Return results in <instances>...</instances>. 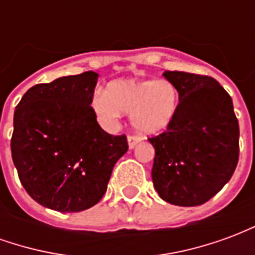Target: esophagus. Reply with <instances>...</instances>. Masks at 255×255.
<instances>
[{"label": "esophagus", "instance_id": "1", "mask_svg": "<svg viewBox=\"0 0 255 255\" xmlns=\"http://www.w3.org/2000/svg\"><path fill=\"white\" fill-rule=\"evenodd\" d=\"M140 140H142V138L138 136V135H129L128 136V146H129V149H133L136 144L140 143Z\"/></svg>", "mask_w": 255, "mask_h": 255}]
</instances>
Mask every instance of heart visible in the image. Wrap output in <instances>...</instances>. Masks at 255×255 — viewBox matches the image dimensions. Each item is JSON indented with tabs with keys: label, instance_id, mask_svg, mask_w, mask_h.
I'll return each instance as SVG.
<instances>
[{
	"label": "heart",
	"instance_id": "obj_1",
	"mask_svg": "<svg viewBox=\"0 0 255 255\" xmlns=\"http://www.w3.org/2000/svg\"><path fill=\"white\" fill-rule=\"evenodd\" d=\"M177 106L179 93L169 80H116L91 100L101 124L112 127L122 112L131 113L133 127L147 135L164 131L176 115Z\"/></svg>",
	"mask_w": 255,
	"mask_h": 255
}]
</instances>
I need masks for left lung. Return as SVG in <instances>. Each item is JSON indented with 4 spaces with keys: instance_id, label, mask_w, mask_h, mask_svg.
Returning a JSON list of instances; mask_svg holds the SVG:
<instances>
[{
    "instance_id": "left-lung-1",
    "label": "left lung",
    "mask_w": 255,
    "mask_h": 255,
    "mask_svg": "<svg viewBox=\"0 0 255 255\" xmlns=\"http://www.w3.org/2000/svg\"><path fill=\"white\" fill-rule=\"evenodd\" d=\"M179 93L166 131L149 138L155 155L153 184L177 206L208 202L224 187L239 160V123L230 94L206 75L165 71Z\"/></svg>"
}]
</instances>
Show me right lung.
I'll return each mask as SVG.
<instances>
[{
	"label": "right lung",
	"mask_w": 255,
	"mask_h": 255,
	"mask_svg": "<svg viewBox=\"0 0 255 255\" xmlns=\"http://www.w3.org/2000/svg\"><path fill=\"white\" fill-rule=\"evenodd\" d=\"M93 71L32 86L13 116L12 160L25 191L45 208L82 212L101 201L127 136L105 132L91 100Z\"/></svg>",
	"instance_id": "obj_1"
}]
</instances>
